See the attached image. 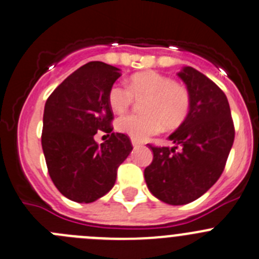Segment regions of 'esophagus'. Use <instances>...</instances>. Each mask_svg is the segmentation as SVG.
<instances>
[{
  "label": "esophagus",
  "mask_w": 259,
  "mask_h": 259,
  "mask_svg": "<svg viewBox=\"0 0 259 259\" xmlns=\"http://www.w3.org/2000/svg\"><path fill=\"white\" fill-rule=\"evenodd\" d=\"M132 146H134V147H139V146H141V142L136 141V140H132Z\"/></svg>",
  "instance_id": "1"
}]
</instances>
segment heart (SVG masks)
<instances>
[{
	"instance_id": "heart-1",
	"label": "heart",
	"mask_w": 259,
	"mask_h": 259,
	"mask_svg": "<svg viewBox=\"0 0 259 259\" xmlns=\"http://www.w3.org/2000/svg\"><path fill=\"white\" fill-rule=\"evenodd\" d=\"M134 100H144L141 112L145 114L123 115L117 120L115 127L120 134L136 141H145L156 135L161 125L166 130L179 127L186 120L191 108L188 90L154 71L135 73L128 80L127 88L113 85L109 89L108 103L117 114L124 113Z\"/></svg>"
}]
</instances>
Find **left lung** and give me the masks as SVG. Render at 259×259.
Segmentation results:
<instances>
[{
	"label": "left lung",
	"instance_id": "left-lung-1",
	"mask_svg": "<svg viewBox=\"0 0 259 259\" xmlns=\"http://www.w3.org/2000/svg\"><path fill=\"white\" fill-rule=\"evenodd\" d=\"M178 76L191 97L189 113L169 136L176 146L149 145L154 159L144 171L150 192L173 206L199 198L218 182L235 137L224 91L193 67H183Z\"/></svg>",
	"mask_w": 259,
	"mask_h": 259
}]
</instances>
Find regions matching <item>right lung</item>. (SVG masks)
<instances>
[{
    "mask_svg": "<svg viewBox=\"0 0 259 259\" xmlns=\"http://www.w3.org/2000/svg\"><path fill=\"white\" fill-rule=\"evenodd\" d=\"M119 68L89 62L54 89L46 102L41 147L49 177L71 201L90 203L107 194L118 166L132 151L130 137L114 134L108 93L120 76ZM110 133L98 145L97 132ZM109 136V135H108Z\"/></svg>",
    "mask_w": 259,
    "mask_h": 259,
    "instance_id": "add662e5",
    "label": "right lung"
}]
</instances>
